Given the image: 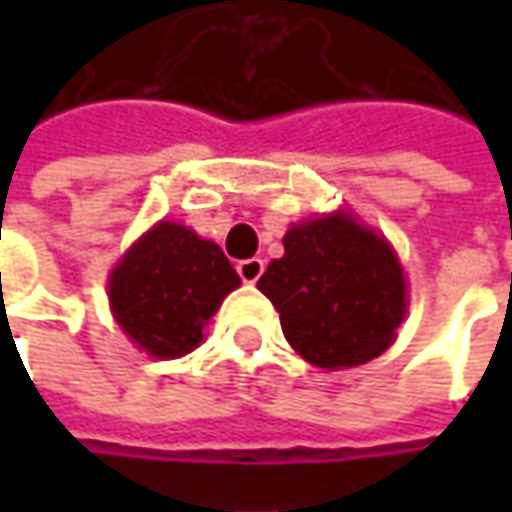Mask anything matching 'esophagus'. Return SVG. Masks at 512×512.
I'll return each instance as SVG.
<instances>
[{
  "label": "esophagus",
  "mask_w": 512,
  "mask_h": 512,
  "mask_svg": "<svg viewBox=\"0 0 512 512\" xmlns=\"http://www.w3.org/2000/svg\"><path fill=\"white\" fill-rule=\"evenodd\" d=\"M236 270H239L242 282L253 285V282H259V276L265 273V262H262V259H245V262L236 265Z\"/></svg>",
  "instance_id": "1"
}]
</instances>
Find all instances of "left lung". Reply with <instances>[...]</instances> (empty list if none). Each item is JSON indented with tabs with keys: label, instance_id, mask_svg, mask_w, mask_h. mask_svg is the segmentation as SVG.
I'll list each match as a JSON object with an SVG mask.
<instances>
[{
	"label": "left lung",
	"instance_id": "8db88e82",
	"mask_svg": "<svg viewBox=\"0 0 512 512\" xmlns=\"http://www.w3.org/2000/svg\"><path fill=\"white\" fill-rule=\"evenodd\" d=\"M259 290L285 339L327 370L356 367L390 347L404 319V276L390 245L342 213L287 230L285 256Z\"/></svg>",
	"mask_w": 512,
	"mask_h": 512
}]
</instances>
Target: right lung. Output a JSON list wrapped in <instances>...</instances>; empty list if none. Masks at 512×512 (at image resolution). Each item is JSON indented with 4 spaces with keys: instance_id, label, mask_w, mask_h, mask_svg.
I'll list each match as a JSON object with an SVG mask.
<instances>
[{
    "instance_id": "add662e5",
    "label": "right lung",
    "mask_w": 512,
    "mask_h": 512,
    "mask_svg": "<svg viewBox=\"0 0 512 512\" xmlns=\"http://www.w3.org/2000/svg\"><path fill=\"white\" fill-rule=\"evenodd\" d=\"M239 276L222 247L193 230L159 222L110 276V305L119 327L156 359L185 356Z\"/></svg>"
}]
</instances>
